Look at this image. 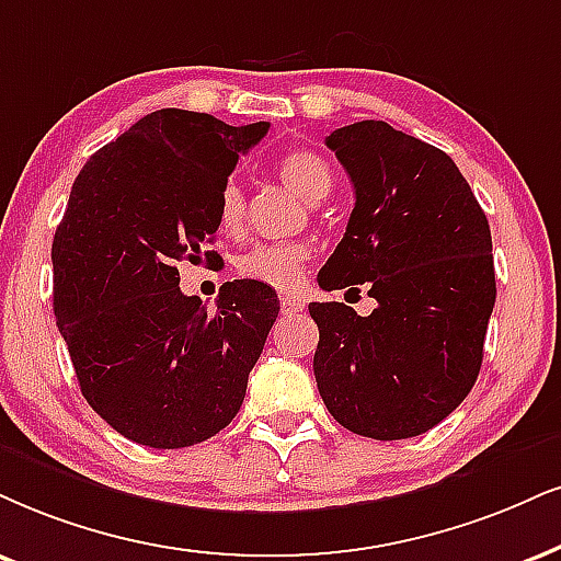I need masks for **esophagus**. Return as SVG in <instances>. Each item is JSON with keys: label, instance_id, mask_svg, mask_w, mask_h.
I'll return each instance as SVG.
<instances>
[{"label": "esophagus", "instance_id": "1", "mask_svg": "<svg viewBox=\"0 0 561 561\" xmlns=\"http://www.w3.org/2000/svg\"><path fill=\"white\" fill-rule=\"evenodd\" d=\"M307 309V301L299 299V296H283L280 299V314H296Z\"/></svg>", "mask_w": 561, "mask_h": 561}]
</instances>
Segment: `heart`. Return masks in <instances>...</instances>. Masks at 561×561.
<instances>
[{
  "label": "heart",
  "mask_w": 561,
  "mask_h": 561,
  "mask_svg": "<svg viewBox=\"0 0 561 561\" xmlns=\"http://www.w3.org/2000/svg\"><path fill=\"white\" fill-rule=\"evenodd\" d=\"M278 174L307 203H320L333 186L328 163L314 150H291L278 161ZM220 228L237 233L244 224V192L237 182H228L218 199ZM312 249L304 241H262L237 260L241 278L257 280L275 291H296L307 275V262Z\"/></svg>",
  "instance_id": "1"
}]
</instances>
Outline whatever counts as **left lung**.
Instances as JSON below:
<instances>
[{"label":"left lung","instance_id":"obj_1","mask_svg":"<svg viewBox=\"0 0 561 561\" xmlns=\"http://www.w3.org/2000/svg\"><path fill=\"white\" fill-rule=\"evenodd\" d=\"M356 205L324 291L364 283L377 309L314 301L317 390L337 424L371 439L428 432L479 377L496 299L492 231L453 158L387 122L328 137Z\"/></svg>","mask_w":561,"mask_h":561}]
</instances>
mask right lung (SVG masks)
Listing matches in <instances>:
<instances>
[{"label": "right lung", "instance_id": "1", "mask_svg": "<svg viewBox=\"0 0 561 561\" xmlns=\"http://www.w3.org/2000/svg\"><path fill=\"white\" fill-rule=\"evenodd\" d=\"M270 124L161 108L103 145L75 179L51 244L54 317L88 405L122 437L176 449L216 437L244 403L278 296L224 283L216 312L179 291L199 262L239 153Z\"/></svg>", "mask_w": 561, "mask_h": 561}]
</instances>
